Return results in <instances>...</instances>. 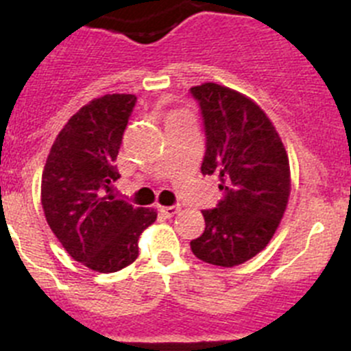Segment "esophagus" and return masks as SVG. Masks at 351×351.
Here are the masks:
<instances>
[{"label": "esophagus", "instance_id": "1", "mask_svg": "<svg viewBox=\"0 0 351 351\" xmlns=\"http://www.w3.org/2000/svg\"><path fill=\"white\" fill-rule=\"evenodd\" d=\"M159 212H161L165 217H173L175 214H178L180 207L178 205H169V207H159Z\"/></svg>", "mask_w": 351, "mask_h": 351}]
</instances>
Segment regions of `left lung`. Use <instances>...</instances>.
Masks as SVG:
<instances>
[{
	"label": "left lung",
	"instance_id": "8db88e82",
	"mask_svg": "<svg viewBox=\"0 0 351 351\" xmlns=\"http://www.w3.org/2000/svg\"><path fill=\"white\" fill-rule=\"evenodd\" d=\"M207 149L202 175H217L226 195L202 210L204 234L190 243L205 263L231 268L274 238L290 195L289 156L271 120L251 98L217 83L193 86Z\"/></svg>",
	"mask_w": 351,
	"mask_h": 351
}]
</instances>
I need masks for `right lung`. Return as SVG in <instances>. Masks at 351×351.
Segmentation results:
<instances>
[{"mask_svg":"<svg viewBox=\"0 0 351 351\" xmlns=\"http://www.w3.org/2000/svg\"><path fill=\"white\" fill-rule=\"evenodd\" d=\"M136 95L95 98L67 120L42 171L40 200L49 228L73 260L100 274L129 267L139 236L158 217L113 195L115 159Z\"/></svg>","mask_w":351,"mask_h":351,"instance_id":"add662e5","label":"right lung"}]
</instances>
